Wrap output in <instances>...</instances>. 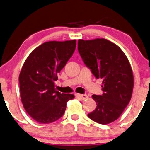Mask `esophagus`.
<instances>
[{"mask_svg": "<svg viewBox=\"0 0 150 150\" xmlns=\"http://www.w3.org/2000/svg\"><path fill=\"white\" fill-rule=\"evenodd\" d=\"M76 96L79 98H80L81 99H88V97L87 95H81V94H77Z\"/></svg>", "mask_w": 150, "mask_h": 150, "instance_id": "esophagus-1", "label": "esophagus"}]
</instances>
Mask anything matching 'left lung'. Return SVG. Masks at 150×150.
<instances>
[{
	"label": "left lung",
	"instance_id": "obj_1",
	"mask_svg": "<svg viewBox=\"0 0 150 150\" xmlns=\"http://www.w3.org/2000/svg\"><path fill=\"white\" fill-rule=\"evenodd\" d=\"M78 50L84 63L97 79H102V95H93L95 110L88 117L101 125L111 123L121 115L132 96L134 75L122 50L108 40H79Z\"/></svg>",
	"mask_w": 150,
	"mask_h": 150
}]
</instances>
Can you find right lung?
Instances as JSON below:
<instances>
[{
  "mask_svg": "<svg viewBox=\"0 0 150 150\" xmlns=\"http://www.w3.org/2000/svg\"><path fill=\"white\" fill-rule=\"evenodd\" d=\"M76 40L44 42L26 58L19 77L20 96L27 113L39 123L49 124L63 115L72 94L55 88L58 74L73 55Z\"/></svg>",
  "mask_w": 150,
  "mask_h": 150,
  "instance_id": "obj_1",
  "label": "right lung"
}]
</instances>
